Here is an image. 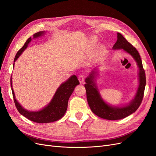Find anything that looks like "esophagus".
<instances>
[{
	"label": "esophagus",
	"mask_w": 156,
	"mask_h": 156,
	"mask_svg": "<svg viewBox=\"0 0 156 156\" xmlns=\"http://www.w3.org/2000/svg\"><path fill=\"white\" fill-rule=\"evenodd\" d=\"M84 80H85V76H84V75L81 74L78 76V80H79V82L80 83H82L83 82Z\"/></svg>",
	"instance_id": "obj_1"
}]
</instances>
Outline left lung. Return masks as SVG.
Segmentation results:
<instances>
[{"label": "left lung", "instance_id": "obj_1", "mask_svg": "<svg viewBox=\"0 0 156 156\" xmlns=\"http://www.w3.org/2000/svg\"><path fill=\"white\" fill-rule=\"evenodd\" d=\"M117 34L118 39L116 42L113 46V49L114 50L123 49V50L129 53L136 61L139 69V86L134 99H133L129 104L126 106H122V107L112 106L106 104L101 97L99 92L98 91L95 83L94 80L96 75L95 70H93L90 76L86 79L85 82L86 83L84 85L86 90L88 105L92 112L97 116L108 120L123 119L134 113L142 103L146 86L145 71L143 69L142 60L139 52L135 47H133L123 37L122 34L118 33Z\"/></svg>", "mask_w": 156, "mask_h": 156}]
</instances>
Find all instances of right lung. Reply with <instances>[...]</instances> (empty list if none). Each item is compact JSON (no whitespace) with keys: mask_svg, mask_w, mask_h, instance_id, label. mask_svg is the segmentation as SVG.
<instances>
[{"mask_svg":"<svg viewBox=\"0 0 156 156\" xmlns=\"http://www.w3.org/2000/svg\"><path fill=\"white\" fill-rule=\"evenodd\" d=\"M44 33V31H41V32L35 33L33 35V37L37 38L41 37ZM30 41L31 38L30 37L27 40L24 46L17 51L14 58V62L18 59L22 52L27 48ZM10 84L15 105L19 112L30 121L39 123H44L55 122L63 116L66 109H67L69 98L73 93L74 87L80 84V82L78 78L75 75L72 76L65 82L62 83L57 89L50 103L45 108L37 111V112H30V111L27 110L22 107L16 99L14 91L12 89V78H10Z\"/></svg>","mask_w":156,"mask_h":156,"instance_id":"add662e5","label":"right lung"}]
</instances>
